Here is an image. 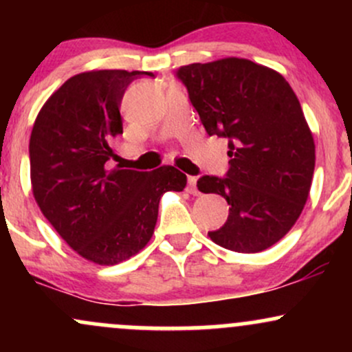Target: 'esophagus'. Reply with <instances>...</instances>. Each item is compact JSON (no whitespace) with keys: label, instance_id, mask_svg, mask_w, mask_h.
<instances>
[{"label":"esophagus","instance_id":"obj_1","mask_svg":"<svg viewBox=\"0 0 352 352\" xmlns=\"http://www.w3.org/2000/svg\"><path fill=\"white\" fill-rule=\"evenodd\" d=\"M187 188L190 193H193V195H197V193H199V188H197V177H188Z\"/></svg>","mask_w":352,"mask_h":352}]
</instances>
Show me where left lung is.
Returning <instances> with one entry per match:
<instances>
[{
  "label": "left lung",
  "instance_id": "1",
  "mask_svg": "<svg viewBox=\"0 0 352 352\" xmlns=\"http://www.w3.org/2000/svg\"><path fill=\"white\" fill-rule=\"evenodd\" d=\"M175 76L207 134L228 139L225 177L197 182L230 205L208 236L232 252H263L292 230L309 195L316 157L300 100L280 72L248 59L188 64Z\"/></svg>",
  "mask_w": 352,
  "mask_h": 352
}]
</instances>
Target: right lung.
<instances>
[{"label": "right lung", "instance_id": "1", "mask_svg": "<svg viewBox=\"0 0 352 352\" xmlns=\"http://www.w3.org/2000/svg\"><path fill=\"white\" fill-rule=\"evenodd\" d=\"M152 72H80L39 111L30 139L31 185L43 215L80 256L117 265L148 243L165 192H182L187 175L172 165L152 172L112 168L122 134L125 89Z\"/></svg>", "mask_w": 352, "mask_h": 352}]
</instances>
